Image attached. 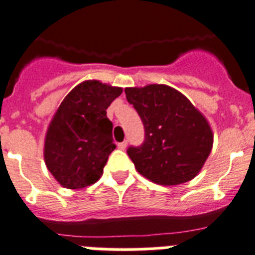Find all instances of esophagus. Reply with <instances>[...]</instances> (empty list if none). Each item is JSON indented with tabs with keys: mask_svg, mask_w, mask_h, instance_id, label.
I'll return each mask as SVG.
<instances>
[{
	"mask_svg": "<svg viewBox=\"0 0 255 255\" xmlns=\"http://www.w3.org/2000/svg\"><path fill=\"white\" fill-rule=\"evenodd\" d=\"M118 147H119V149H122V150H124V149L127 147V141H123V142H119V144H118Z\"/></svg>",
	"mask_w": 255,
	"mask_h": 255,
	"instance_id": "obj_1",
	"label": "esophagus"
}]
</instances>
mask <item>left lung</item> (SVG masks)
I'll return each mask as SVG.
<instances>
[{
    "label": "left lung",
    "mask_w": 255,
    "mask_h": 255,
    "mask_svg": "<svg viewBox=\"0 0 255 255\" xmlns=\"http://www.w3.org/2000/svg\"><path fill=\"white\" fill-rule=\"evenodd\" d=\"M124 92L145 128L144 142L127 150L136 170L160 185H177L196 177L213 149L206 118L168 85L126 88Z\"/></svg>",
    "instance_id": "obj_1"
}]
</instances>
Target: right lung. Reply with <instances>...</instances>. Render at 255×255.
I'll list each match as a JSON object with an SVG mask.
<instances>
[{"label":"right lung","mask_w":255,"mask_h":255,"mask_svg":"<svg viewBox=\"0 0 255 255\" xmlns=\"http://www.w3.org/2000/svg\"><path fill=\"white\" fill-rule=\"evenodd\" d=\"M122 92V88L87 80L59 105L45 136L44 159L62 187L81 189L101 177L117 147L106 109Z\"/></svg>","instance_id":"1"}]
</instances>
